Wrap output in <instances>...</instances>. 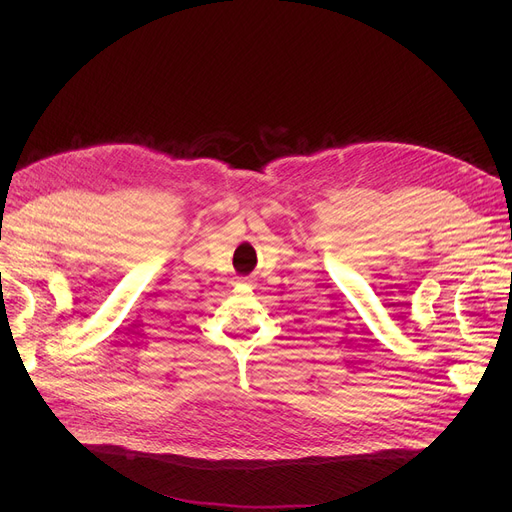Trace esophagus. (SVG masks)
<instances>
[{
    "label": "esophagus",
    "mask_w": 512,
    "mask_h": 512,
    "mask_svg": "<svg viewBox=\"0 0 512 512\" xmlns=\"http://www.w3.org/2000/svg\"><path fill=\"white\" fill-rule=\"evenodd\" d=\"M240 284H251V282H249V278H242V280H240Z\"/></svg>",
    "instance_id": "1"
}]
</instances>
